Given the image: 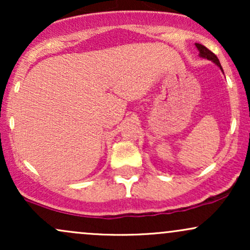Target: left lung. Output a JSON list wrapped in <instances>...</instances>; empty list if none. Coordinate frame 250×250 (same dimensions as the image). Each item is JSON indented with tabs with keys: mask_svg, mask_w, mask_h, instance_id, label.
Returning <instances> with one entry per match:
<instances>
[{
	"mask_svg": "<svg viewBox=\"0 0 250 250\" xmlns=\"http://www.w3.org/2000/svg\"><path fill=\"white\" fill-rule=\"evenodd\" d=\"M196 47L200 51L201 57H205V59H208V60H210V61H213L215 64H217V67H220V69L222 70V67H221V63L219 61V59H217L216 55H215L213 51H210L208 48H206L205 45L200 44V43H196Z\"/></svg>",
	"mask_w": 250,
	"mask_h": 250,
	"instance_id": "obj_1",
	"label": "left lung"
}]
</instances>
